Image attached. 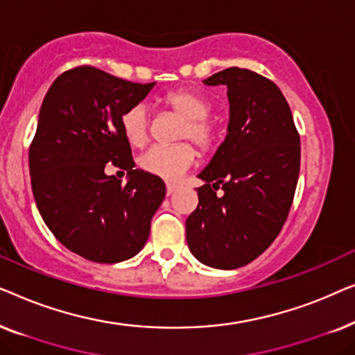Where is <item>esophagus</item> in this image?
I'll return each mask as SVG.
<instances>
[{
	"instance_id": "esophagus-1",
	"label": "esophagus",
	"mask_w": 355,
	"mask_h": 355,
	"mask_svg": "<svg viewBox=\"0 0 355 355\" xmlns=\"http://www.w3.org/2000/svg\"><path fill=\"white\" fill-rule=\"evenodd\" d=\"M176 191H178L176 184H166V193H168V196H171V193H174Z\"/></svg>"
}]
</instances>
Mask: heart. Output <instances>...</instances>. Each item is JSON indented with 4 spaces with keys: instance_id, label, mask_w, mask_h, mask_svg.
Returning <instances> with one entry per match:
<instances>
[{
    "instance_id": "heart-1",
    "label": "heart",
    "mask_w": 355,
    "mask_h": 355,
    "mask_svg": "<svg viewBox=\"0 0 355 355\" xmlns=\"http://www.w3.org/2000/svg\"><path fill=\"white\" fill-rule=\"evenodd\" d=\"M159 106L163 110L181 116L176 139H189L203 153L211 152L221 140V129L215 119H211V103L205 95L192 89H174L159 96ZM121 129L132 147H142L150 137V116L144 105H134L121 116ZM197 152L189 142L174 145H157L147 150L139 158L142 171L164 181H176L184 171H187L196 162Z\"/></svg>"
}]
</instances>
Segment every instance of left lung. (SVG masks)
<instances>
[{
    "label": "left lung",
    "instance_id": "left-lung-1",
    "mask_svg": "<svg viewBox=\"0 0 355 355\" xmlns=\"http://www.w3.org/2000/svg\"><path fill=\"white\" fill-rule=\"evenodd\" d=\"M203 84L227 87L230 124L225 142L198 174L205 184L197 189L186 239L198 261L234 270L263 254L289 215L300 137L284 95L266 77L234 66Z\"/></svg>",
    "mask_w": 355,
    "mask_h": 355
}]
</instances>
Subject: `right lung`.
Listing matches in <instances>:
<instances>
[{
	"mask_svg": "<svg viewBox=\"0 0 355 355\" xmlns=\"http://www.w3.org/2000/svg\"><path fill=\"white\" fill-rule=\"evenodd\" d=\"M152 84H134L94 66L58 77L45 95L28 148L32 192L43 221L66 249L96 263L139 254L166 187L134 169L121 116ZM111 162L130 174L125 187L104 173Z\"/></svg>",
	"mask_w": 355,
	"mask_h": 355,
	"instance_id": "add662e5",
	"label": "right lung"
}]
</instances>
